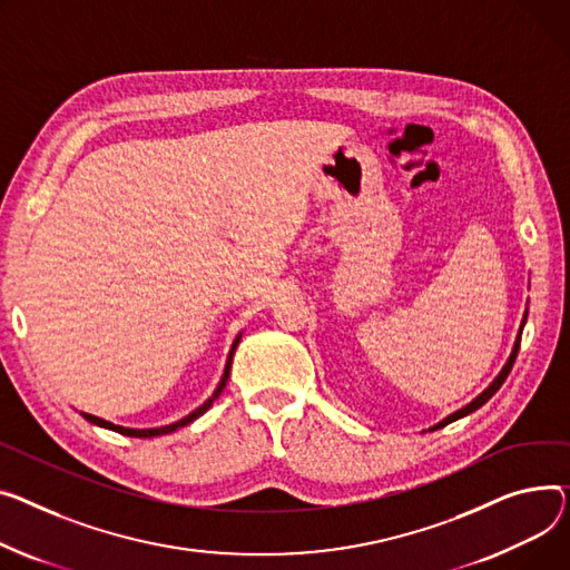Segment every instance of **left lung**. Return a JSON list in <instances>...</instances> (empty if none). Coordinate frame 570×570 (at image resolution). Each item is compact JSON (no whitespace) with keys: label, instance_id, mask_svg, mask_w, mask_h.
Here are the masks:
<instances>
[{"label":"left lung","instance_id":"1","mask_svg":"<svg viewBox=\"0 0 570 570\" xmlns=\"http://www.w3.org/2000/svg\"><path fill=\"white\" fill-rule=\"evenodd\" d=\"M524 323H527V312H524V316H522V323H520V330H518V336H515V344H513V351H511V355H509V360H507V364H504V368L498 373V377L495 381H492L490 385H488V390H483L472 403H468L465 407H461V410H456L453 414H449L446 420H442L440 424H435L431 431H435V429H442V426H446V424H451V422H456V420H461V416H468L470 412H474V410H479L492 394H495L502 385H504V381H507V375L511 373V368H513V362H515V357H518V351H520V336H522V327H524Z\"/></svg>","mask_w":570,"mask_h":570}]
</instances>
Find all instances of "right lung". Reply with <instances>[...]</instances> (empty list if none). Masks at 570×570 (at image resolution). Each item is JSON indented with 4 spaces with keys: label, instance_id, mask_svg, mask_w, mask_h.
<instances>
[{
    "label": "right lung",
    "instance_id": "right-lung-1",
    "mask_svg": "<svg viewBox=\"0 0 570 570\" xmlns=\"http://www.w3.org/2000/svg\"><path fill=\"white\" fill-rule=\"evenodd\" d=\"M240 336H243V334H238V336H236V341H234V346H232V351H229V360H226V364H224L222 381H219V385L215 387L213 396H210L204 405H199L195 412H189L187 416H183L180 422H174V424H169V426H160V429H126V426H117V424H111V422H105V420H100V416H94V414H89V412H82V416H85L87 422H91V424H96V426H102V429H109V431H117V433H121V435H130V438H158V435L174 433V431H176V429H180V426H187L189 422H195L197 416H202V414L213 405V401L222 394V390L226 387V381H229V373H232L234 353H236V348H238V344H240Z\"/></svg>",
    "mask_w": 570,
    "mask_h": 570
}]
</instances>
